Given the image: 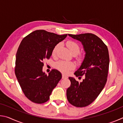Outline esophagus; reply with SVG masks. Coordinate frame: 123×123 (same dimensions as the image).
Listing matches in <instances>:
<instances>
[{
  "label": "esophagus",
  "mask_w": 123,
  "mask_h": 123,
  "mask_svg": "<svg viewBox=\"0 0 123 123\" xmlns=\"http://www.w3.org/2000/svg\"><path fill=\"white\" fill-rule=\"evenodd\" d=\"M62 79H67V78H68V76L65 75H64V74H62Z\"/></svg>",
  "instance_id": "obj_1"
}]
</instances>
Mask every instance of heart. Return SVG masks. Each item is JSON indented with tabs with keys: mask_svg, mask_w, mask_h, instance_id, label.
I'll list each match as a JSON object with an SVG mask.
<instances>
[{
	"mask_svg": "<svg viewBox=\"0 0 123 123\" xmlns=\"http://www.w3.org/2000/svg\"><path fill=\"white\" fill-rule=\"evenodd\" d=\"M67 46L69 48L70 51L73 55H76V60L79 62H81L84 59V56L79 54L80 51V46L76 42L73 41H68L66 43ZM61 44L57 43L53 48L52 50V55L56 56L60 48ZM55 68L63 73H67L70 70L74 68V64L70 62L65 61H60L56 62L55 64Z\"/></svg>",
	"mask_w": 123,
	"mask_h": 123,
	"instance_id": "obj_1",
	"label": "heart"
}]
</instances>
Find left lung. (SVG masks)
<instances>
[{
  "instance_id": "8db88e82",
  "label": "left lung",
  "mask_w": 123,
  "mask_h": 123,
  "mask_svg": "<svg viewBox=\"0 0 123 123\" xmlns=\"http://www.w3.org/2000/svg\"><path fill=\"white\" fill-rule=\"evenodd\" d=\"M68 35L81 42L86 55L81 66L74 73L79 78L85 75V79L79 83L69 77L71 85L67 90V98L74 106L86 107L96 99L106 83L110 63L109 50L106 45L94 34Z\"/></svg>"
}]
</instances>
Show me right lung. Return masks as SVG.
Returning <instances> with one entry per match:
<instances>
[{"mask_svg": "<svg viewBox=\"0 0 123 123\" xmlns=\"http://www.w3.org/2000/svg\"><path fill=\"white\" fill-rule=\"evenodd\" d=\"M67 36L44 30L33 31L23 39L17 50L14 72L25 97L33 103L43 104L50 98L62 78L56 69L48 75L42 71L45 59H49L56 44Z\"/></svg>", "mask_w": 123, "mask_h": 123, "instance_id": "add662e5", "label": "right lung"}]
</instances>
